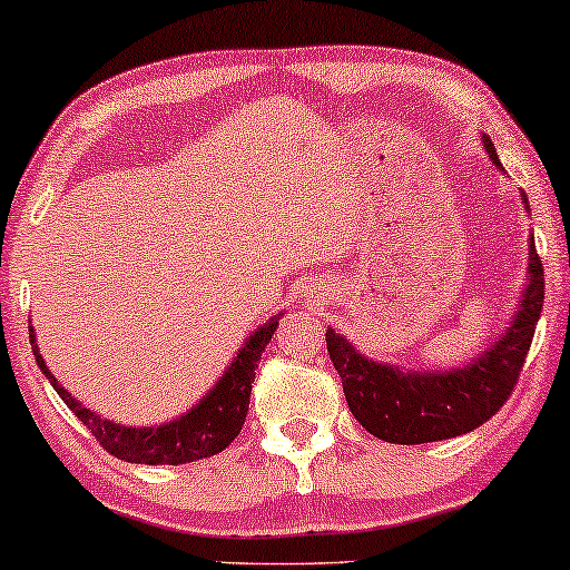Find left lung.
I'll list each match as a JSON object with an SVG mask.
<instances>
[{"instance_id": "1", "label": "left lung", "mask_w": 570, "mask_h": 570, "mask_svg": "<svg viewBox=\"0 0 570 570\" xmlns=\"http://www.w3.org/2000/svg\"><path fill=\"white\" fill-rule=\"evenodd\" d=\"M490 160L498 168V153L490 137H482ZM524 207L529 205L527 194ZM544 272L534 236L529 238V275L519 311L495 345L464 368L400 371L357 353L345 337L326 330V350L342 379L347 407L371 435L389 443H431L470 433L488 423L513 394L519 373L542 314Z\"/></svg>"}]
</instances>
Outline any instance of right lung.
<instances>
[{
  "instance_id": "right-lung-1",
  "label": "right lung",
  "mask_w": 570,
  "mask_h": 570,
  "mask_svg": "<svg viewBox=\"0 0 570 570\" xmlns=\"http://www.w3.org/2000/svg\"><path fill=\"white\" fill-rule=\"evenodd\" d=\"M279 316H272L267 324L259 326L252 337L244 342L238 355L233 357L228 371L223 373L215 389H209L205 400L194 404L189 412L181 417L170 420L166 425L155 428H124L119 423L96 415V412L82 407L65 386L59 384L57 376L46 368L41 353L36 345V330L30 326V345H33V355L38 368L43 376L51 381L57 389L61 402L80 417V423L96 435V441L104 446L108 454L131 464H186L197 462V459L215 456L223 449H228L233 439L240 433L246 423L248 412V396H252V384L256 379V368H259L264 347L269 345L272 334L277 330Z\"/></svg>"
}]
</instances>
